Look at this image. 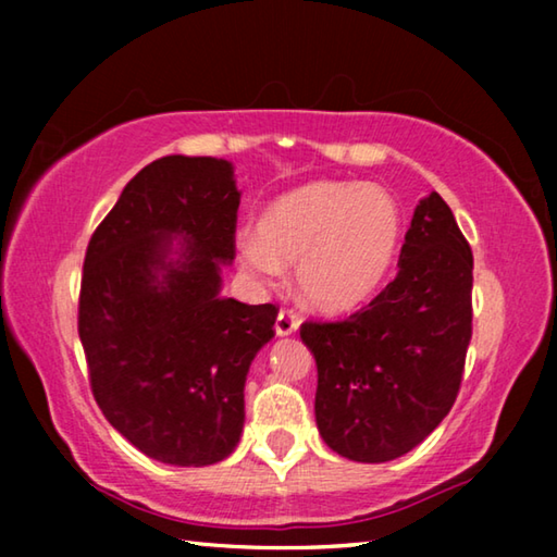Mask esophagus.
I'll use <instances>...</instances> for the list:
<instances>
[{
	"mask_svg": "<svg viewBox=\"0 0 557 557\" xmlns=\"http://www.w3.org/2000/svg\"><path fill=\"white\" fill-rule=\"evenodd\" d=\"M297 326H299L297 314H292V312H287V309H282L277 319H275V334L277 336H289V334L297 332Z\"/></svg>",
	"mask_w": 557,
	"mask_h": 557,
	"instance_id": "esophagus-1",
	"label": "esophagus"
}]
</instances>
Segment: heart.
<instances>
[{
  "label": "heart",
  "mask_w": 557,
  "mask_h": 557,
  "mask_svg": "<svg viewBox=\"0 0 557 557\" xmlns=\"http://www.w3.org/2000/svg\"><path fill=\"white\" fill-rule=\"evenodd\" d=\"M400 245V211L375 186L314 182L272 201L258 235L238 240V262L252 280L272 285L295 265L301 305L342 314L375 295Z\"/></svg>",
  "instance_id": "heart-1"
}]
</instances>
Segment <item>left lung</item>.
Masks as SVG:
<instances>
[{
    "instance_id": "8db88e82",
    "label": "left lung",
    "mask_w": 557,
    "mask_h": 557,
    "mask_svg": "<svg viewBox=\"0 0 557 557\" xmlns=\"http://www.w3.org/2000/svg\"><path fill=\"white\" fill-rule=\"evenodd\" d=\"M398 268L369 307L299 329L317 361L319 435L366 465L418 447L451 410L465 371L474 258L437 191L414 206Z\"/></svg>"
}]
</instances>
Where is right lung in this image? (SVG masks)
<instances>
[{"mask_svg": "<svg viewBox=\"0 0 557 557\" xmlns=\"http://www.w3.org/2000/svg\"><path fill=\"white\" fill-rule=\"evenodd\" d=\"M240 191L215 157H162L122 188L83 265L78 334L122 437L174 467L238 447L245 379L277 309L223 297Z\"/></svg>", "mask_w": 557, "mask_h": 557, "instance_id": "add662e5", "label": "right lung"}]
</instances>
